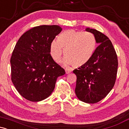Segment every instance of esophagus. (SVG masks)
<instances>
[{
	"mask_svg": "<svg viewBox=\"0 0 129 129\" xmlns=\"http://www.w3.org/2000/svg\"><path fill=\"white\" fill-rule=\"evenodd\" d=\"M66 74H69L71 73V70L70 69H66Z\"/></svg>",
	"mask_w": 129,
	"mask_h": 129,
	"instance_id": "esophagus-1",
	"label": "esophagus"
}]
</instances>
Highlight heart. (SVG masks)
I'll use <instances>...</instances> for the list:
<instances>
[{"label": "heart", "instance_id": "obj_1", "mask_svg": "<svg viewBox=\"0 0 129 129\" xmlns=\"http://www.w3.org/2000/svg\"><path fill=\"white\" fill-rule=\"evenodd\" d=\"M96 47V40L90 33L69 29L62 33L58 41H53L50 54L56 62L59 61L64 49L63 63L66 66L73 64L81 67L87 64L92 57Z\"/></svg>", "mask_w": 129, "mask_h": 129}]
</instances>
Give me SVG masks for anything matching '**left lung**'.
Masks as SVG:
<instances>
[{"instance_id":"left-lung-1","label":"left lung","mask_w":129,"mask_h":129,"mask_svg":"<svg viewBox=\"0 0 129 129\" xmlns=\"http://www.w3.org/2000/svg\"><path fill=\"white\" fill-rule=\"evenodd\" d=\"M99 44L91 59L85 66L73 70L76 75L75 93L80 101L94 104L104 98L116 81L118 57L111 41L96 29L87 28Z\"/></svg>"}]
</instances>
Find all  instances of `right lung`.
<instances>
[{
    "instance_id": "add662e5",
    "label": "right lung",
    "mask_w": 129,
    "mask_h": 129,
    "mask_svg": "<svg viewBox=\"0 0 129 129\" xmlns=\"http://www.w3.org/2000/svg\"><path fill=\"white\" fill-rule=\"evenodd\" d=\"M62 29L58 25L35 26L16 43L10 60L11 80L26 100H45L54 90L57 78L66 73L50 54L51 42Z\"/></svg>"
}]
</instances>
